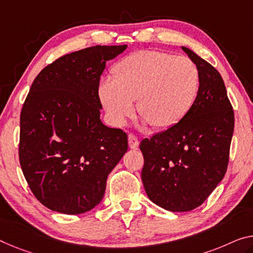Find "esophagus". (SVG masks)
I'll list each match as a JSON object with an SVG mask.
<instances>
[{
    "label": "esophagus",
    "instance_id": "1",
    "mask_svg": "<svg viewBox=\"0 0 253 253\" xmlns=\"http://www.w3.org/2000/svg\"><path fill=\"white\" fill-rule=\"evenodd\" d=\"M127 141H129V147L131 149H135L139 145L138 138L132 133H129V135H127Z\"/></svg>",
    "mask_w": 253,
    "mask_h": 253
}]
</instances>
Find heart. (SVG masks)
Listing matches in <instances>:
<instances>
[{
    "label": "heart",
    "instance_id": "1",
    "mask_svg": "<svg viewBox=\"0 0 253 253\" xmlns=\"http://www.w3.org/2000/svg\"><path fill=\"white\" fill-rule=\"evenodd\" d=\"M200 73L189 57L157 50H142L120 60L111 79L100 81L98 97L115 126L133 113L155 129H167L182 121L196 103Z\"/></svg>",
    "mask_w": 253,
    "mask_h": 253
}]
</instances>
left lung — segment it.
<instances>
[{"label": "left lung", "mask_w": 253, "mask_h": 253, "mask_svg": "<svg viewBox=\"0 0 253 253\" xmlns=\"http://www.w3.org/2000/svg\"><path fill=\"white\" fill-rule=\"evenodd\" d=\"M182 49L199 69L196 103L182 121L140 142L147 196L169 211L199 207L223 180L234 131V111L219 72L191 49Z\"/></svg>", "instance_id": "obj_1"}]
</instances>
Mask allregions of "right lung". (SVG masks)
I'll return each mask as SVG.
<instances>
[{
	"mask_svg": "<svg viewBox=\"0 0 253 253\" xmlns=\"http://www.w3.org/2000/svg\"><path fill=\"white\" fill-rule=\"evenodd\" d=\"M126 48L92 46L59 57L35 78L20 114L19 162L37 200L78 215L103 199L106 180L127 150V134L99 119L106 61Z\"/></svg>",
	"mask_w": 253,
	"mask_h": 253,
	"instance_id": "right-lung-1",
	"label": "right lung"
}]
</instances>
